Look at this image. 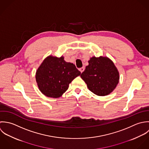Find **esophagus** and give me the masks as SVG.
Segmentation results:
<instances>
[{
	"instance_id": "1",
	"label": "esophagus",
	"mask_w": 149,
	"mask_h": 149,
	"mask_svg": "<svg viewBox=\"0 0 149 149\" xmlns=\"http://www.w3.org/2000/svg\"><path fill=\"white\" fill-rule=\"evenodd\" d=\"M84 70H85V68H84V67H81V68H79V70L80 71V72L82 73L84 71Z\"/></svg>"
}]
</instances>
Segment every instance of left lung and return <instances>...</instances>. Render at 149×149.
Listing matches in <instances>:
<instances>
[{"instance_id":"1","label":"left lung","mask_w":149,"mask_h":149,"mask_svg":"<svg viewBox=\"0 0 149 149\" xmlns=\"http://www.w3.org/2000/svg\"><path fill=\"white\" fill-rule=\"evenodd\" d=\"M88 63L81 75L88 89L99 96L109 94L116 88L120 78L113 62L107 57L93 56Z\"/></svg>"}]
</instances>
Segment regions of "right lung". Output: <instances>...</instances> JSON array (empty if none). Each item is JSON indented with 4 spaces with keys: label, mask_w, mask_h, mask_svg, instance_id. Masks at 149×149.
Listing matches in <instances>:
<instances>
[{
    "label": "right lung",
    "mask_w": 149,
    "mask_h": 149,
    "mask_svg": "<svg viewBox=\"0 0 149 149\" xmlns=\"http://www.w3.org/2000/svg\"><path fill=\"white\" fill-rule=\"evenodd\" d=\"M81 72L73 63L60 58H46L36 73V80L40 91L48 97L58 98L68 89L69 84Z\"/></svg>",
    "instance_id": "1"
}]
</instances>
